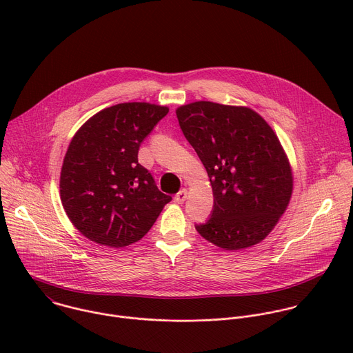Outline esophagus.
Instances as JSON below:
<instances>
[{
	"mask_svg": "<svg viewBox=\"0 0 353 353\" xmlns=\"http://www.w3.org/2000/svg\"><path fill=\"white\" fill-rule=\"evenodd\" d=\"M187 194H188L187 188L180 190V191L174 195V203H177V204H183L184 201H185V198H187Z\"/></svg>",
	"mask_w": 353,
	"mask_h": 353,
	"instance_id": "34e87169",
	"label": "esophagus"
}]
</instances>
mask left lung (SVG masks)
I'll return each instance as SVG.
<instances>
[{
    "instance_id": "1",
    "label": "left lung",
    "mask_w": 353,
    "mask_h": 353,
    "mask_svg": "<svg viewBox=\"0 0 353 353\" xmlns=\"http://www.w3.org/2000/svg\"><path fill=\"white\" fill-rule=\"evenodd\" d=\"M176 114L214 192L211 215L195 223L196 232L225 250L260 243L285 212L293 188L275 132L247 108L195 102Z\"/></svg>"
}]
</instances>
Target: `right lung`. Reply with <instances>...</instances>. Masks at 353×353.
Here are the masks:
<instances>
[{
    "instance_id": "right-lung-1",
    "label": "right lung",
    "mask_w": 353,
    "mask_h": 353,
    "mask_svg": "<svg viewBox=\"0 0 353 353\" xmlns=\"http://www.w3.org/2000/svg\"><path fill=\"white\" fill-rule=\"evenodd\" d=\"M169 113L165 106L120 103L89 119L64 158L60 192L72 225L89 240L124 247L142 239L172 196L138 163L143 139Z\"/></svg>"
}]
</instances>
